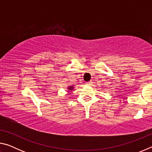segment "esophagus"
<instances>
[{
  "mask_svg": "<svg viewBox=\"0 0 152 152\" xmlns=\"http://www.w3.org/2000/svg\"><path fill=\"white\" fill-rule=\"evenodd\" d=\"M86 84H87V85H91V84H92V82H87V83H86Z\"/></svg>",
  "mask_w": 152,
  "mask_h": 152,
  "instance_id": "obj_1",
  "label": "esophagus"
}]
</instances>
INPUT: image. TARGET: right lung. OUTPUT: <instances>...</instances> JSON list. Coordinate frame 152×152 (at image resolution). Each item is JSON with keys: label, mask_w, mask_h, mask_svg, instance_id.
<instances>
[{"label": "right lung", "mask_w": 152, "mask_h": 152, "mask_svg": "<svg viewBox=\"0 0 152 152\" xmlns=\"http://www.w3.org/2000/svg\"><path fill=\"white\" fill-rule=\"evenodd\" d=\"M74 85L68 86V87H67V90H68V91H73V90H74Z\"/></svg>", "instance_id": "right-lung-1"}]
</instances>
